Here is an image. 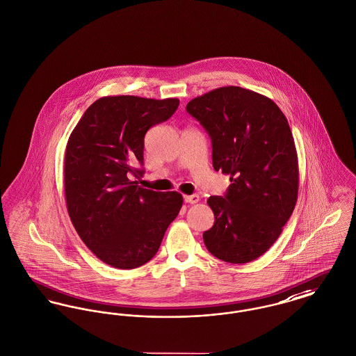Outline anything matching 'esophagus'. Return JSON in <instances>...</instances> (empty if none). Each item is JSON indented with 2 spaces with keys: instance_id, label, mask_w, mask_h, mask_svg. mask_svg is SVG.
<instances>
[{
  "instance_id": "esophagus-1",
  "label": "esophagus",
  "mask_w": 356,
  "mask_h": 356,
  "mask_svg": "<svg viewBox=\"0 0 356 356\" xmlns=\"http://www.w3.org/2000/svg\"><path fill=\"white\" fill-rule=\"evenodd\" d=\"M185 201L188 204H197L200 201V195L198 194H191V195H185Z\"/></svg>"
}]
</instances>
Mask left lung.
Returning a JSON list of instances; mask_svg holds the SVG:
<instances>
[{
	"mask_svg": "<svg viewBox=\"0 0 356 356\" xmlns=\"http://www.w3.org/2000/svg\"><path fill=\"white\" fill-rule=\"evenodd\" d=\"M186 111L211 136L214 170L232 182L224 197L208 198L214 224L204 243L221 261H255L280 237L298 197L289 122L273 99L238 86L195 97Z\"/></svg>",
	"mask_w": 356,
	"mask_h": 356,
	"instance_id": "8db88e82",
	"label": "left lung"
}]
</instances>
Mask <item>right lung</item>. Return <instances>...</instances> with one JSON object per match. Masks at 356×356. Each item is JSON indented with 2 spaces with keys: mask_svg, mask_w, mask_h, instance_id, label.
I'll list each match as a JSON object with an SVG mask.
<instances>
[{
  "mask_svg": "<svg viewBox=\"0 0 356 356\" xmlns=\"http://www.w3.org/2000/svg\"><path fill=\"white\" fill-rule=\"evenodd\" d=\"M178 98L108 95L93 102L72 129L65 155V195L76 234L99 261L121 270L140 267L158 252L184 198L144 189V136L170 119Z\"/></svg>",
  "mask_w": 356,
  "mask_h": 356,
  "instance_id": "add662e5",
  "label": "right lung"
}]
</instances>
